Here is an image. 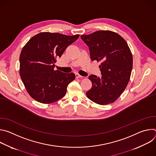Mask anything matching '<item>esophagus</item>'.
Masks as SVG:
<instances>
[{"instance_id":"esophagus-1","label":"esophagus","mask_w":156,"mask_h":156,"mask_svg":"<svg viewBox=\"0 0 156 156\" xmlns=\"http://www.w3.org/2000/svg\"><path fill=\"white\" fill-rule=\"evenodd\" d=\"M75 76H76V78H83V76H81L80 75H79L78 73H75Z\"/></svg>"}]
</instances>
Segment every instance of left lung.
<instances>
[{
  "instance_id": "obj_1",
  "label": "left lung",
  "mask_w": 156,
  "mask_h": 156,
  "mask_svg": "<svg viewBox=\"0 0 156 156\" xmlns=\"http://www.w3.org/2000/svg\"><path fill=\"white\" fill-rule=\"evenodd\" d=\"M81 38L90 49L91 60L101 62L102 76H89L92 87L87 97L100 105L115 102L126 87L132 70L133 56L127 42L108 30L81 35Z\"/></svg>"
}]
</instances>
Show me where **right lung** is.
Returning a JSON list of instances; mask_svg holds the SVG:
<instances>
[{"mask_svg":"<svg viewBox=\"0 0 156 156\" xmlns=\"http://www.w3.org/2000/svg\"><path fill=\"white\" fill-rule=\"evenodd\" d=\"M79 36L43 32L32 37L22 49L20 75L34 100L51 104L65 95L67 86L75 80V75L54 70L55 63Z\"/></svg>","mask_w":156,"mask_h":156,"instance_id":"add662e5","label":"right lung"}]
</instances>
